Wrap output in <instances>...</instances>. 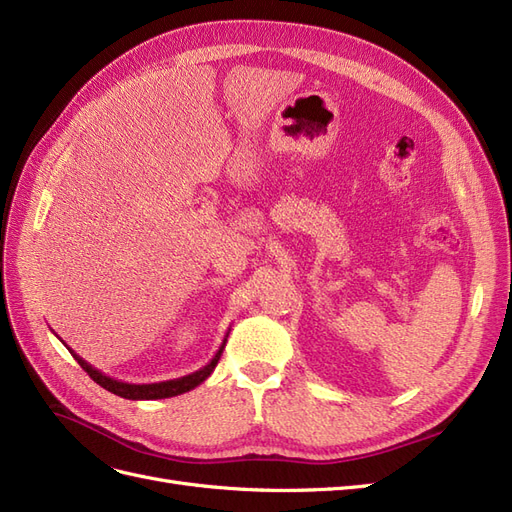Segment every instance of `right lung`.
Instances as JSON below:
<instances>
[{
    "label": "right lung",
    "mask_w": 512,
    "mask_h": 512,
    "mask_svg": "<svg viewBox=\"0 0 512 512\" xmlns=\"http://www.w3.org/2000/svg\"><path fill=\"white\" fill-rule=\"evenodd\" d=\"M226 337H228V333L224 335V342H222L220 350L215 352V356L205 367H200L198 371H192V374H188V376H181V378H175V380H164V382H151V384H132V382L115 380L111 376L102 374L100 369L91 367L72 348H68V350H70V354L74 356V359L79 361V365L87 371L89 378L94 380L96 384H100L102 389L111 391L113 395H119L123 399H134V401H138V399H166V397H175V395H181V393H188V391L196 389L200 382H205L211 376V371L215 369V365H218L220 356H222V350L226 346Z\"/></svg>",
    "instance_id": "1"
}]
</instances>
